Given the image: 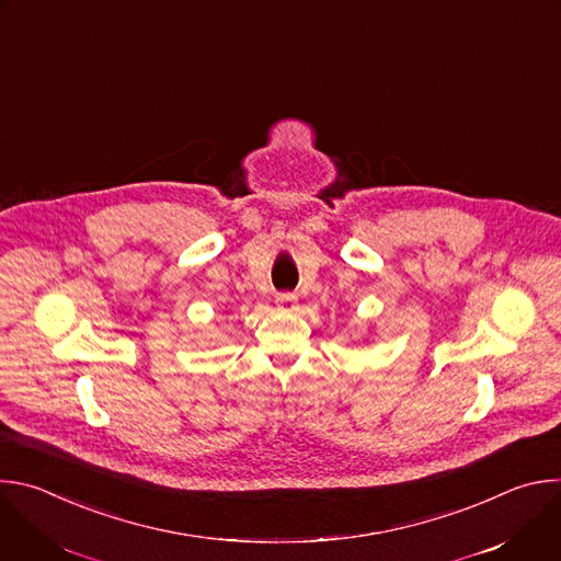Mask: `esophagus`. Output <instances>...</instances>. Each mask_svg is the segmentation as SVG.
Wrapping results in <instances>:
<instances>
[{"instance_id": "1", "label": "esophagus", "mask_w": 561, "mask_h": 561, "mask_svg": "<svg viewBox=\"0 0 561 561\" xmlns=\"http://www.w3.org/2000/svg\"><path fill=\"white\" fill-rule=\"evenodd\" d=\"M277 304H279L284 310H295V308H297V295H295V293H279V295H277Z\"/></svg>"}]
</instances>
